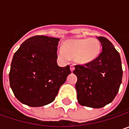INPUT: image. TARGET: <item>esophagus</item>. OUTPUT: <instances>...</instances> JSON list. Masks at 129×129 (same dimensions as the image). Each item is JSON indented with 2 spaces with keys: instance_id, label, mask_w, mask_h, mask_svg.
Segmentation results:
<instances>
[{
  "instance_id": "obj_1",
  "label": "esophagus",
  "mask_w": 129,
  "mask_h": 129,
  "mask_svg": "<svg viewBox=\"0 0 129 129\" xmlns=\"http://www.w3.org/2000/svg\"><path fill=\"white\" fill-rule=\"evenodd\" d=\"M70 69H71V71H72V72H73V71H74L75 67H74V66H73V65H71V66H70Z\"/></svg>"
}]
</instances>
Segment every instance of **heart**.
Wrapping results in <instances>:
<instances>
[{
    "instance_id": "heart-1",
    "label": "heart",
    "mask_w": 129,
    "mask_h": 129,
    "mask_svg": "<svg viewBox=\"0 0 129 129\" xmlns=\"http://www.w3.org/2000/svg\"><path fill=\"white\" fill-rule=\"evenodd\" d=\"M101 51L99 41L93 38L72 39L66 41L63 48L57 50V57L62 62L75 57L79 63H86L95 60Z\"/></svg>"
}]
</instances>
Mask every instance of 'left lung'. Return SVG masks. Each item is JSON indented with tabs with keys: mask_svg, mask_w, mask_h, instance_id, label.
<instances>
[{
	"mask_svg": "<svg viewBox=\"0 0 129 129\" xmlns=\"http://www.w3.org/2000/svg\"><path fill=\"white\" fill-rule=\"evenodd\" d=\"M102 51L92 61L75 65L73 73L78 102L81 105L100 108L111 103L122 82V69L119 52L105 37H98Z\"/></svg>",
	"mask_w": 129,
	"mask_h": 129,
	"instance_id": "obj_1",
	"label": "left lung"
}]
</instances>
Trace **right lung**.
I'll use <instances>...</instances> for the list:
<instances>
[{
	"instance_id": "right-lung-1",
	"label": "right lung",
	"mask_w": 129,
	"mask_h": 129,
	"mask_svg": "<svg viewBox=\"0 0 129 129\" xmlns=\"http://www.w3.org/2000/svg\"><path fill=\"white\" fill-rule=\"evenodd\" d=\"M59 41L58 38L34 36L25 40L14 54L10 84L21 103L41 107L55 99L71 73L69 65L60 67L57 63Z\"/></svg>"
}]
</instances>
